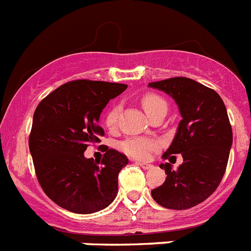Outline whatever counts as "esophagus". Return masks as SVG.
Returning <instances> with one entry per match:
<instances>
[{"label":"esophagus","instance_id":"esophagus-1","mask_svg":"<svg viewBox=\"0 0 251 251\" xmlns=\"http://www.w3.org/2000/svg\"><path fill=\"white\" fill-rule=\"evenodd\" d=\"M137 164L140 165L141 168H144V169H150V168L152 167L151 164H149V163H144V161H140V163H137Z\"/></svg>","mask_w":251,"mask_h":251}]
</instances>
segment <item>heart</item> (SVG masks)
<instances>
[{
  "label": "heart",
  "mask_w": 251,
  "mask_h": 251,
  "mask_svg": "<svg viewBox=\"0 0 251 251\" xmlns=\"http://www.w3.org/2000/svg\"><path fill=\"white\" fill-rule=\"evenodd\" d=\"M141 102H142V106L149 117H151L155 111H158L161 107H167V102L155 93H146L141 99ZM119 113H121V107L118 105H114L110 110L107 111L106 117H105V124L107 127L114 128L117 126ZM155 148H156L155 141L145 137H129L119 144V149L124 154L136 159H146Z\"/></svg>",
  "instance_id": "obj_1"
}]
</instances>
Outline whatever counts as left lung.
<instances>
[{"label":"left lung","mask_w":251,"mask_h":251,"mask_svg":"<svg viewBox=\"0 0 251 251\" xmlns=\"http://www.w3.org/2000/svg\"><path fill=\"white\" fill-rule=\"evenodd\" d=\"M149 87L169 95L182 117L171 146L163 154L169 159L160 164L167 175L165 182L151 190V196L168 209L196 206L217 190L228 163L232 128L225 102L214 90L185 76L152 82ZM176 153L184 158L178 170L171 165Z\"/></svg>","instance_id":"obj_1"}]
</instances>
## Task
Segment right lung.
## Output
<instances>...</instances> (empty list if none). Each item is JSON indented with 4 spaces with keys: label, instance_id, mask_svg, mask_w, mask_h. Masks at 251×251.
Instances as JSON below:
<instances>
[{
    "label": "right lung",
    "instance_id": "1",
    "mask_svg": "<svg viewBox=\"0 0 251 251\" xmlns=\"http://www.w3.org/2000/svg\"><path fill=\"white\" fill-rule=\"evenodd\" d=\"M127 84L79 79L43 99L33 115L29 150L43 191L61 208L78 214L100 212L118 194L126 155L106 150L102 160L87 159L88 145L100 142V115Z\"/></svg>",
    "mask_w": 251,
    "mask_h": 251
}]
</instances>
